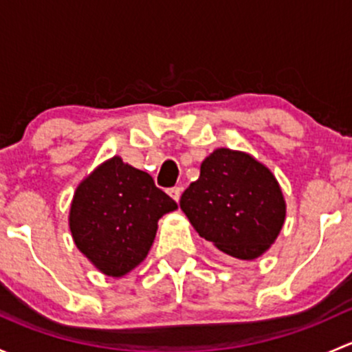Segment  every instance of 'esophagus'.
<instances>
[{"label":"esophagus","mask_w":352,"mask_h":352,"mask_svg":"<svg viewBox=\"0 0 352 352\" xmlns=\"http://www.w3.org/2000/svg\"><path fill=\"white\" fill-rule=\"evenodd\" d=\"M168 194L173 201H179L180 194H182V187H172V189H168Z\"/></svg>","instance_id":"esophagus-1"}]
</instances>
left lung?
Instances as JSON below:
<instances>
[{
    "instance_id": "obj_1",
    "label": "left lung",
    "mask_w": 352,
    "mask_h": 352,
    "mask_svg": "<svg viewBox=\"0 0 352 352\" xmlns=\"http://www.w3.org/2000/svg\"><path fill=\"white\" fill-rule=\"evenodd\" d=\"M180 209L202 239L232 257L252 261L274 243L286 202L267 166L243 151L218 148L180 197Z\"/></svg>"
}]
</instances>
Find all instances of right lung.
<instances>
[{
  "mask_svg": "<svg viewBox=\"0 0 352 352\" xmlns=\"http://www.w3.org/2000/svg\"><path fill=\"white\" fill-rule=\"evenodd\" d=\"M175 209L177 202L155 186L151 175L113 156L76 187L69 230L98 271L120 278L146 258L158 219Z\"/></svg>",
  "mask_w": 352,
  "mask_h": 352,
  "instance_id": "right-lung-1",
  "label": "right lung"
}]
</instances>
